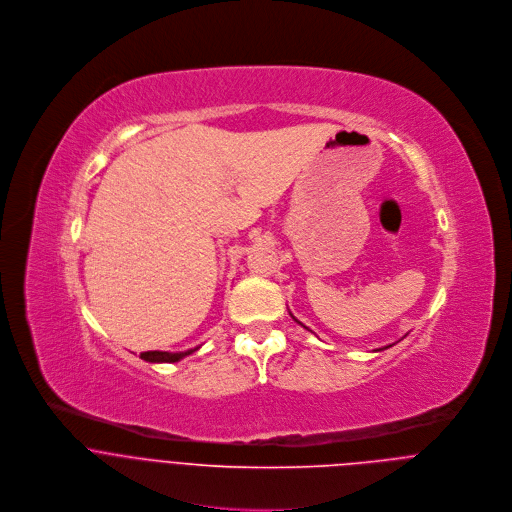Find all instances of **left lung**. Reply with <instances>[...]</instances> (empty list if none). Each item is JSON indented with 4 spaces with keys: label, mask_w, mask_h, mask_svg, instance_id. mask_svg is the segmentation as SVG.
<instances>
[{
    "label": "left lung",
    "mask_w": 512,
    "mask_h": 512,
    "mask_svg": "<svg viewBox=\"0 0 512 512\" xmlns=\"http://www.w3.org/2000/svg\"><path fill=\"white\" fill-rule=\"evenodd\" d=\"M288 315H290V317H292V313H290V311H288ZM292 319H294V317H292ZM294 321H296V323H298V325H302V323H300V321H298V319H294ZM302 327H304V325H302ZM304 329H309V327H304ZM389 347H391V345H389ZM385 349H387V347H385ZM377 351H381V349H377Z\"/></svg>",
    "instance_id": "1"
}]
</instances>
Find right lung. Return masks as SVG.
<instances>
[{"label": "right lung", "instance_id": "add662e5", "mask_svg": "<svg viewBox=\"0 0 512 512\" xmlns=\"http://www.w3.org/2000/svg\"><path fill=\"white\" fill-rule=\"evenodd\" d=\"M199 347L195 349H187V351H177V353H169V351H145L141 353V359L143 361H149V363H177L181 361L183 357L195 353Z\"/></svg>", "mask_w": 512, "mask_h": 512}]
</instances>
